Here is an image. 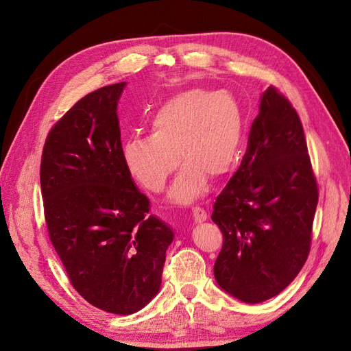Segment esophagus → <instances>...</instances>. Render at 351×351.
<instances>
[{
  "instance_id": "obj_1",
  "label": "esophagus",
  "mask_w": 351,
  "mask_h": 351,
  "mask_svg": "<svg viewBox=\"0 0 351 351\" xmlns=\"http://www.w3.org/2000/svg\"><path fill=\"white\" fill-rule=\"evenodd\" d=\"M192 212H193V219H195L196 222H204V221H206L208 212H206L204 208L195 206V208L192 209Z\"/></svg>"
}]
</instances>
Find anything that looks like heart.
I'll use <instances>...</instances> for the list:
<instances>
[{
	"mask_svg": "<svg viewBox=\"0 0 351 351\" xmlns=\"http://www.w3.org/2000/svg\"><path fill=\"white\" fill-rule=\"evenodd\" d=\"M151 127L152 134L125 141L124 162L142 187L161 192L182 158L184 165L171 190V197L180 204L204 192L208 177H226L239 159L243 112L226 90L180 92L155 111Z\"/></svg>",
	"mask_w": 351,
	"mask_h": 351,
	"instance_id": "1",
	"label": "heart"
}]
</instances>
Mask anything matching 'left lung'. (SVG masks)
<instances>
[{"label":"left lung","instance_id":"left-lung-1","mask_svg":"<svg viewBox=\"0 0 351 351\" xmlns=\"http://www.w3.org/2000/svg\"><path fill=\"white\" fill-rule=\"evenodd\" d=\"M319 197L300 117L275 88L262 95L237 171L217 196L222 290L246 303L280 294L309 256Z\"/></svg>","mask_w":351,"mask_h":351}]
</instances>
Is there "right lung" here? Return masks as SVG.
Listing matches in <instances>:
<instances>
[{"instance_id": "obj_1", "label": "right lung", "mask_w": 351, "mask_h": 351, "mask_svg": "<svg viewBox=\"0 0 351 351\" xmlns=\"http://www.w3.org/2000/svg\"><path fill=\"white\" fill-rule=\"evenodd\" d=\"M125 83L77 101L49 130L40 190L49 240L73 289L101 311L130 315L159 290L173 231L124 162L117 101Z\"/></svg>"}]
</instances>
